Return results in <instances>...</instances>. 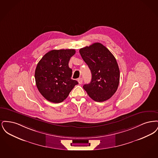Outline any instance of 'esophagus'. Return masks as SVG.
Listing matches in <instances>:
<instances>
[{
    "instance_id": "esophagus-1",
    "label": "esophagus",
    "mask_w": 158,
    "mask_h": 158,
    "mask_svg": "<svg viewBox=\"0 0 158 158\" xmlns=\"http://www.w3.org/2000/svg\"><path fill=\"white\" fill-rule=\"evenodd\" d=\"M77 81L79 84H82L83 82V79L82 77H79L78 79H77Z\"/></svg>"
}]
</instances>
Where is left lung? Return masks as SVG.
<instances>
[{"label":"left lung","mask_w":158,"mask_h":158,"mask_svg":"<svg viewBox=\"0 0 158 158\" xmlns=\"http://www.w3.org/2000/svg\"><path fill=\"white\" fill-rule=\"evenodd\" d=\"M83 60L90 69L92 79L83 88L97 102L111 98L120 82V70L115 58L110 50L99 43L79 50Z\"/></svg>","instance_id":"8db88e82"}]
</instances>
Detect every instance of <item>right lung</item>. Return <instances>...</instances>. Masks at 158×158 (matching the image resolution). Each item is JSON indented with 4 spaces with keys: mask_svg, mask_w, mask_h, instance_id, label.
Returning a JSON list of instances; mask_svg holds the SVG:
<instances>
[{
    "mask_svg": "<svg viewBox=\"0 0 158 158\" xmlns=\"http://www.w3.org/2000/svg\"><path fill=\"white\" fill-rule=\"evenodd\" d=\"M74 49L53 50L40 60L35 79L40 94L50 102L60 103L68 97L78 82L71 79L72 70L69 61L75 54Z\"/></svg>",
    "mask_w": 158,
    "mask_h": 158,
    "instance_id": "right-lung-1",
    "label": "right lung"
}]
</instances>
